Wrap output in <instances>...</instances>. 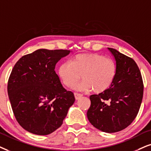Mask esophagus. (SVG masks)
Returning a JSON list of instances; mask_svg holds the SVG:
<instances>
[{
	"instance_id": "esophagus-1",
	"label": "esophagus",
	"mask_w": 151,
	"mask_h": 151,
	"mask_svg": "<svg viewBox=\"0 0 151 151\" xmlns=\"http://www.w3.org/2000/svg\"><path fill=\"white\" fill-rule=\"evenodd\" d=\"M74 97H75L76 100H79V98H81V97L83 96V95L81 94V93H74Z\"/></svg>"
}]
</instances>
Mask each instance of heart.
Listing matches in <instances>:
<instances>
[{
  "label": "heart",
  "mask_w": 151,
  "mask_h": 151,
  "mask_svg": "<svg viewBox=\"0 0 151 151\" xmlns=\"http://www.w3.org/2000/svg\"><path fill=\"white\" fill-rule=\"evenodd\" d=\"M116 66L111 58L98 53H80L74 56L69 63L59 66L58 74L62 83L72 88L81 81L75 87L81 91L102 93L110 87L115 77Z\"/></svg>",
  "instance_id": "obj_1"
}]
</instances>
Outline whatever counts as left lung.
<instances>
[{
  "label": "left lung",
  "instance_id": "obj_1",
  "mask_svg": "<svg viewBox=\"0 0 151 151\" xmlns=\"http://www.w3.org/2000/svg\"><path fill=\"white\" fill-rule=\"evenodd\" d=\"M116 61L111 85L98 95L90 96L88 121L97 129L107 133L123 130L138 114L144 94V83L138 65L132 58L108 48Z\"/></svg>",
  "mask_w": 151,
  "mask_h": 151
}]
</instances>
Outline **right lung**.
I'll return each mask as SVG.
<instances>
[{"label": "right lung", "instance_id": "right-lung-1", "mask_svg": "<svg viewBox=\"0 0 151 151\" xmlns=\"http://www.w3.org/2000/svg\"><path fill=\"white\" fill-rule=\"evenodd\" d=\"M70 50L37 49L16 63L7 93L13 113L26 131L47 135L61 126L75 98L63 87L55 67Z\"/></svg>", "mask_w": 151, "mask_h": 151}]
</instances>
